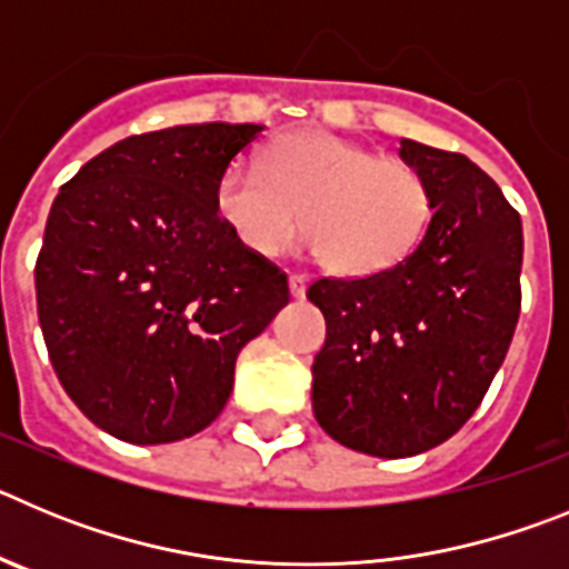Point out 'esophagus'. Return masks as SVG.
Listing matches in <instances>:
<instances>
[{
  "label": "esophagus",
  "instance_id": "esophagus-1",
  "mask_svg": "<svg viewBox=\"0 0 569 569\" xmlns=\"http://www.w3.org/2000/svg\"><path fill=\"white\" fill-rule=\"evenodd\" d=\"M288 284H290V296L301 299V296H305V290H308V284H310V276L308 273H290Z\"/></svg>",
  "mask_w": 569,
  "mask_h": 569
}]
</instances>
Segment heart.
Listing matches in <instances>:
<instances>
[{"label": "heart", "instance_id": "heart-1", "mask_svg": "<svg viewBox=\"0 0 569 569\" xmlns=\"http://www.w3.org/2000/svg\"><path fill=\"white\" fill-rule=\"evenodd\" d=\"M216 213L256 256H276L299 224V248L330 256L339 273L373 276L399 264L425 233L433 196L401 159L328 133L296 130L261 156L233 162L213 190Z\"/></svg>", "mask_w": 569, "mask_h": 569}]
</instances>
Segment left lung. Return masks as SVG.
I'll return each mask as SVG.
<instances>
[{"mask_svg":"<svg viewBox=\"0 0 569 569\" xmlns=\"http://www.w3.org/2000/svg\"><path fill=\"white\" fill-rule=\"evenodd\" d=\"M433 219L413 253L365 279H319L308 299L328 339L313 359V416L339 445L405 459L476 413L521 308L519 213L467 156L401 139Z\"/></svg>","mask_w":569,"mask_h":569,"instance_id":"1","label":"left lung"}]
</instances>
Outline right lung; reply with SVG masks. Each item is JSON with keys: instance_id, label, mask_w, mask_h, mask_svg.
<instances>
[{"instance_id": "obj_1", "label": "right lung", "mask_w": 569, "mask_h": 569, "mask_svg": "<svg viewBox=\"0 0 569 569\" xmlns=\"http://www.w3.org/2000/svg\"><path fill=\"white\" fill-rule=\"evenodd\" d=\"M264 124H173L110 144L59 190L37 310L64 393L104 433L170 445L222 413L241 347L288 276L219 219L213 190Z\"/></svg>"}]
</instances>
